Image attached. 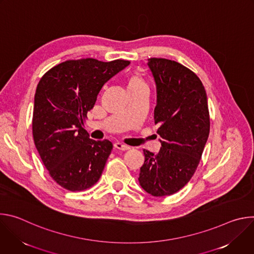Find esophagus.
<instances>
[{"mask_svg": "<svg viewBox=\"0 0 254 254\" xmlns=\"http://www.w3.org/2000/svg\"><path fill=\"white\" fill-rule=\"evenodd\" d=\"M114 147H115V149L120 150V151H127V150H129V147H127V146H126V144H123L121 142H116L114 144Z\"/></svg>", "mask_w": 254, "mask_h": 254, "instance_id": "obj_1", "label": "esophagus"}]
</instances>
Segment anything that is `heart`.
<instances>
[{
	"label": "heart",
	"instance_id": "heart-1",
	"mask_svg": "<svg viewBox=\"0 0 254 254\" xmlns=\"http://www.w3.org/2000/svg\"><path fill=\"white\" fill-rule=\"evenodd\" d=\"M126 82H127V89L136 88V87H141V86H146V85H144L143 80H142L137 74H134V73H131V74L127 75V79H126Z\"/></svg>",
	"mask_w": 254,
	"mask_h": 254
}]
</instances>
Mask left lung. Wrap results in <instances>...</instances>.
Wrapping results in <instances>:
<instances>
[{
	"mask_svg": "<svg viewBox=\"0 0 254 254\" xmlns=\"http://www.w3.org/2000/svg\"><path fill=\"white\" fill-rule=\"evenodd\" d=\"M157 102L155 124L162 147L154 153L143 150L140 187L155 197L172 195L194 175L210 130L205 88L193 71L176 61L150 58Z\"/></svg>",
	"mask_w": 254,
	"mask_h": 254,
	"instance_id": "obj_1",
	"label": "left lung"
}]
</instances>
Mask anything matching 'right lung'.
Segmentation results:
<instances>
[{
  "mask_svg": "<svg viewBox=\"0 0 254 254\" xmlns=\"http://www.w3.org/2000/svg\"><path fill=\"white\" fill-rule=\"evenodd\" d=\"M129 63L68 60L40 79L34 98V142L52 179L66 190L82 191L99 180L113 143L89 138L83 121L104 83Z\"/></svg>",
  "mask_w": 254,
  "mask_h": 254,
  "instance_id": "obj_1",
  "label": "right lung"
}]
</instances>
